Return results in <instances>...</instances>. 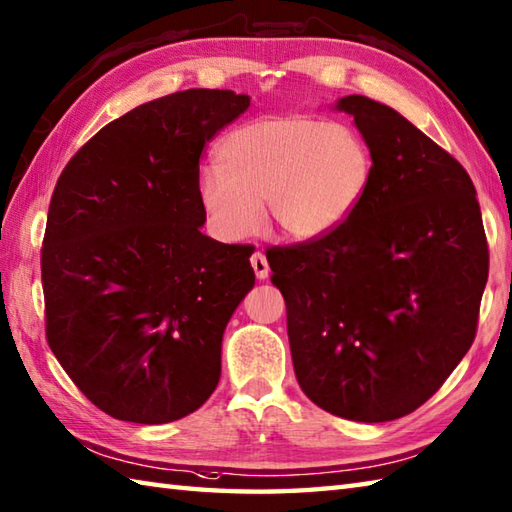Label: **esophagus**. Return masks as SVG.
Returning a JSON list of instances; mask_svg holds the SVG:
<instances>
[{"mask_svg":"<svg viewBox=\"0 0 512 512\" xmlns=\"http://www.w3.org/2000/svg\"><path fill=\"white\" fill-rule=\"evenodd\" d=\"M250 266H253L257 279H266L268 273H270L268 259L262 253H253V257H250Z\"/></svg>","mask_w":512,"mask_h":512,"instance_id":"obj_1","label":"esophagus"}]
</instances>
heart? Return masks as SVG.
<instances>
[{
    "instance_id": "b5f03b06",
    "label": "heart",
    "mask_w": 512,
    "mask_h": 512,
    "mask_svg": "<svg viewBox=\"0 0 512 512\" xmlns=\"http://www.w3.org/2000/svg\"><path fill=\"white\" fill-rule=\"evenodd\" d=\"M220 169L198 180L200 204L228 242L253 237L268 217L299 242L339 228L372 182L374 158L352 125L308 114L270 116L228 134Z\"/></svg>"
}]
</instances>
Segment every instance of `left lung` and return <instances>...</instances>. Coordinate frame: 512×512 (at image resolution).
Masks as SVG:
<instances>
[{"label":"left lung","mask_w":512,"mask_h":512,"mask_svg":"<svg viewBox=\"0 0 512 512\" xmlns=\"http://www.w3.org/2000/svg\"><path fill=\"white\" fill-rule=\"evenodd\" d=\"M372 182L332 233L270 248L292 365L314 405L356 422L407 416L475 339L488 244L469 173L391 107L343 96Z\"/></svg>","instance_id":"8db88e82"}]
</instances>
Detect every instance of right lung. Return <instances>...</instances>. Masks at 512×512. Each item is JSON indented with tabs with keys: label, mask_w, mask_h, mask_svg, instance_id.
Here are the masks:
<instances>
[{
	"label": "right lung",
	"mask_w": 512,
	"mask_h": 512,
	"mask_svg": "<svg viewBox=\"0 0 512 512\" xmlns=\"http://www.w3.org/2000/svg\"><path fill=\"white\" fill-rule=\"evenodd\" d=\"M248 105L231 90L138 105L76 151L54 187L41 248L46 339L116 420H180L220 380L224 328L255 286V248L200 231V156Z\"/></svg>",
	"instance_id": "1"
}]
</instances>
